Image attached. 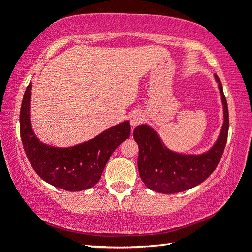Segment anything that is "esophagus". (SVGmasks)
<instances>
[{
	"instance_id": "1",
	"label": "esophagus",
	"mask_w": 252,
	"mask_h": 252,
	"mask_svg": "<svg viewBox=\"0 0 252 252\" xmlns=\"http://www.w3.org/2000/svg\"><path fill=\"white\" fill-rule=\"evenodd\" d=\"M144 120V116L142 112H140V111H136L131 116L130 119V122H131V126L132 127H135L136 126H139L140 123Z\"/></svg>"
}]
</instances>
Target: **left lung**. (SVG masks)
Here are the masks:
<instances>
[{"label":"left lung","instance_id":"1","mask_svg":"<svg viewBox=\"0 0 252 252\" xmlns=\"http://www.w3.org/2000/svg\"><path fill=\"white\" fill-rule=\"evenodd\" d=\"M223 105V125L219 138L202 155H181L164 146L159 134L148 125L138 126L133 138L139 146L138 168L149 189L160 193H177L200 185L215 171L222 157L228 139L229 112L222 84L215 75Z\"/></svg>","mask_w":252,"mask_h":252}]
</instances>
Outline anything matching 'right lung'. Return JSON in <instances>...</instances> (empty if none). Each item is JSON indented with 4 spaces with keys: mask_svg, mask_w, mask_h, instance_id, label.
Returning <instances> with one entry per match:
<instances>
[{
    "mask_svg": "<svg viewBox=\"0 0 252 252\" xmlns=\"http://www.w3.org/2000/svg\"><path fill=\"white\" fill-rule=\"evenodd\" d=\"M32 83L24 92L20 112V133L30 163L50 185L66 191H82L99 182L113 151L130 136L131 126L125 121L95 138L70 148H54L40 142L30 121Z\"/></svg>",
    "mask_w": 252,
    "mask_h": 252,
    "instance_id": "1",
    "label": "right lung"
}]
</instances>
